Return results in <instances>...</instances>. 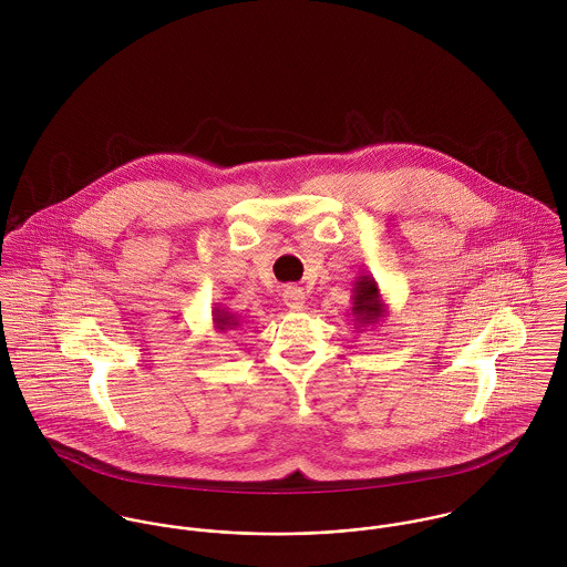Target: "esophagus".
<instances>
[{"label": "esophagus", "mask_w": 567, "mask_h": 567, "mask_svg": "<svg viewBox=\"0 0 567 567\" xmlns=\"http://www.w3.org/2000/svg\"><path fill=\"white\" fill-rule=\"evenodd\" d=\"M284 303L290 308V310H303V306H306V295H303V290L301 288H297V286H288V288H284Z\"/></svg>", "instance_id": "obj_1"}]
</instances>
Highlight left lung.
I'll use <instances>...</instances> for the list:
<instances>
[{
    "label": "left lung",
    "mask_w": 567,
    "mask_h": 567,
    "mask_svg": "<svg viewBox=\"0 0 567 567\" xmlns=\"http://www.w3.org/2000/svg\"><path fill=\"white\" fill-rule=\"evenodd\" d=\"M351 321L355 327H367V324H378L384 317H389V306L384 303L380 295V286L373 275L362 272L351 288Z\"/></svg>",
    "instance_id": "1"
}]
</instances>
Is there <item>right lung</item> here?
Segmentation results:
<instances>
[{"label":"right lung","mask_w":567,"mask_h":567,"mask_svg":"<svg viewBox=\"0 0 567 567\" xmlns=\"http://www.w3.org/2000/svg\"><path fill=\"white\" fill-rule=\"evenodd\" d=\"M212 321H214V329H216L218 333H225L227 329H236V327L240 324V317L234 315V312H229L227 308L216 306V308L212 310Z\"/></svg>","instance_id":"right-lung-1"}]
</instances>
